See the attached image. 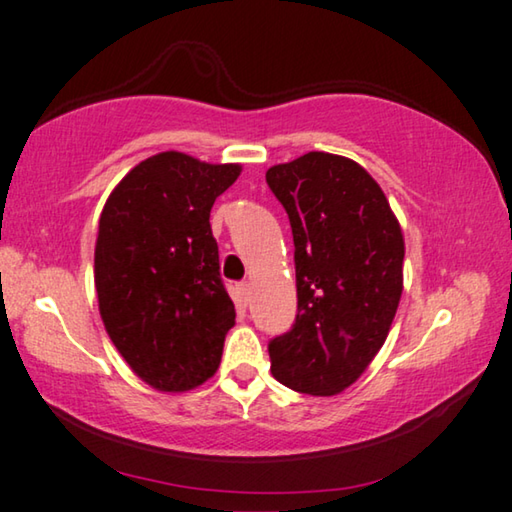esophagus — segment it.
<instances>
[{"label":"esophagus","mask_w":512,"mask_h":512,"mask_svg":"<svg viewBox=\"0 0 512 512\" xmlns=\"http://www.w3.org/2000/svg\"><path fill=\"white\" fill-rule=\"evenodd\" d=\"M250 298H253V289H250V284L248 282L239 284V300L244 302V305H248Z\"/></svg>","instance_id":"1"}]
</instances>
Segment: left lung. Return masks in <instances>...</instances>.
Instances as JSON below:
<instances>
[{
    "instance_id": "1",
    "label": "left lung",
    "mask_w": 512,
    "mask_h": 512,
    "mask_svg": "<svg viewBox=\"0 0 512 512\" xmlns=\"http://www.w3.org/2000/svg\"><path fill=\"white\" fill-rule=\"evenodd\" d=\"M266 183L289 214L298 316L268 343L280 384L318 397L352 386L391 332L404 289V235L377 180L350 158L311 151Z\"/></svg>"
}]
</instances>
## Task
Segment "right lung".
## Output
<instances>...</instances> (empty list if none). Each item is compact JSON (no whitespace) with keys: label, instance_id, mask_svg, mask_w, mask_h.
Wrapping results in <instances>:
<instances>
[{"label":"right lung","instance_id":"add662e5","mask_svg":"<svg viewBox=\"0 0 512 512\" xmlns=\"http://www.w3.org/2000/svg\"><path fill=\"white\" fill-rule=\"evenodd\" d=\"M241 164L164 151L112 189L94 246V287L110 341L155 391L185 393L210 379L235 325L219 273L210 212Z\"/></svg>","mask_w":512,"mask_h":512}]
</instances>
